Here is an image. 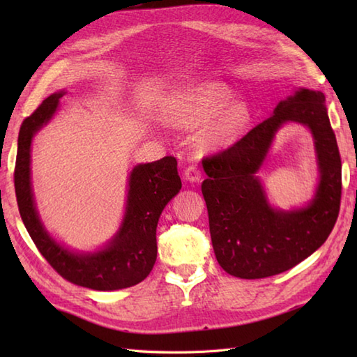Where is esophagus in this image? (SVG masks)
Returning <instances> with one entry per match:
<instances>
[{"label": "esophagus", "mask_w": 357, "mask_h": 357, "mask_svg": "<svg viewBox=\"0 0 357 357\" xmlns=\"http://www.w3.org/2000/svg\"><path fill=\"white\" fill-rule=\"evenodd\" d=\"M184 176L187 181H190V183H198V181L201 179V170L198 169V167L192 164L185 169Z\"/></svg>", "instance_id": "34e87169"}]
</instances>
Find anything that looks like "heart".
<instances>
[{
    "mask_svg": "<svg viewBox=\"0 0 357 357\" xmlns=\"http://www.w3.org/2000/svg\"><path fill=\"white\" fill-rule=\"evenodd\" d=\"M231 100V90L224 84H202L174 96L167 105V118L181 127H195L215 116ZM248 121L250 112L245 105L233 104L204 128L198 136V142L206 149L229 144L242 133Z\"/></svg>",
    "mask_w": 357,
    "mask_h": 357,
    "instance_id": "heart-1",
    "label": "heart"
}]
</instances>
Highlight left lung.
Returning <instances> with one entry per match:
<instances>
[{"label": "left lung", "mask_w": 357, "mask_h": 357, "mask_svg": "<svg viewBox=\"0 0 357 357\" xmlns=\"http://www.w3.org/2000/svg\"><path fill=\"white\" fill-rule=\"evenodd\" d=\"M285 122L310 128L321 173L315 198L291 212L273 209L257 178L274 135ZM202 167L208 176L201 188L211 244L219 265L231 276L261 279L290 270L314 253L336 224L342 164L319 90H296L270 118L231 147L207 156Z\"/></svg>", "instance_id": "obj_1"}]
</instances>
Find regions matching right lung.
I'll list each match as a JSON object with an SVG mask.
<instances>
[{
  "label": "right lung",
  "instance_id": "right-lung-1",
  "mask_svg": "<svg viewBox=\"0 0 357 357\" xmlns=\"http://www.w3.org/2000/svg\"><path fill=\"white\" fill-rule=\"evenodd\" d=\"M53 93L22 121L15 162V193L22 222L53 270L69 282L100 291L121 290L146 279L156 262V227L159 216L183 184L173 156L139 164L130 172L126 213L118 233L100 252L77 253L63 247L44 229L35 207L30 183V146L35 133L55 115L59 98Z\"/></svg>",
  "mask_w": 357,
  "mask_h": 357
}]
</instances>
